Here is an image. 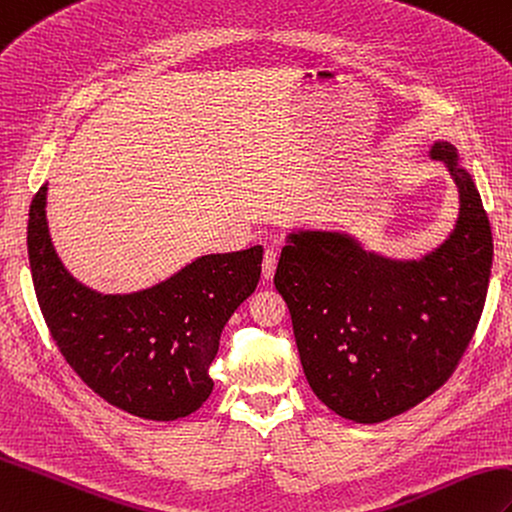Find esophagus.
<instances>
[{"label":"esophagus","mask_w":512,"mask_h":512,"mask_svg":"<svg viewBox=\"0 0 512 512\" xmlns=\"http://www.w3.org/2000/svg\"><path fill=\"white\" fill-rule=\"evenodd\" d=\"M275 268H277V253L272 251V248H268L264 253V264H261V275H264V279H272Z\"/></svg>","instance_id":"esophagus-1"}]
</instances>
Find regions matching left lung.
<instances>
[{"label": "left lung", "mask_w": 512, "mask_h": 512, "mask_svg": "<svg viewBox=\"0 0 512 512\" xmlns=\"http://www.w3.org/2000/svg\"><path fill=\"white\" fill-rule=\"evenodd\" d=\"M460 194L456 229L419 261L366 253L347 233L296 231L275 285L290 307L307 382L355 423L417 406L456 371L478 329L493 264L491 224L456 148L436 141Z\"/></svg>", "instance_id": "obj_1"}]
</instances>
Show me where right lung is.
<instances>
[{"label":"right lung","mask_w":512,"mask_h":512,"mask_svg":"<svg viewBox=\"0 0 512 512\" xmlns=\"http://www.w3.org/2000/svg\"><path fill=\"white\" fill-rule=\"evenodd\" d=\"M32 198L28 257L47 329L67 364L111 406L150 421L196 412L213 390L209 366L231 314L257 288L261 246L205 255L133 294H100L69 275Z\"/></svg>","instance_id":"obj_1"}]
</instances>
